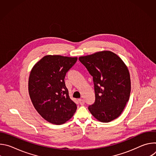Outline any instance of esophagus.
<instances>
[{
	"label": "esophagus",
	"instance_id": "34e87169",
	"mask_svg": "<svg viewBox=\"0 0 156 156\" xmlns=\"http://www.w3.org/2000/svg\"><path fill=\"white\" fill-rule=\"evenodd\" d=\"M78 101H79V103L80 104V105H83L84 104V100L83 99H78Z\"/></svg>",
	"mask_w": 156,
	"mask_h": 156
}]
</instances>
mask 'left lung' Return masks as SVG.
Returning <instances> with one entry per match:
<instances>
[{
	"label": "left lung",
	"mask_w": 156,
	"mask_h": 156,
	"mask_svg": "<svg viewBox=\"0 0 156 156\" xmlns=\"http://www.w3.org/2000/svg\"><path fill=\"white\" fill-rule=\"evenodd\" d=\"M93 77L95 102L88 107L91 114L101 122H110L119 117L131 91L128 69L115 53L103 51L79 57Z\"/></svg>",
	"instance_id": "left-lung-1"
}]
</instances>
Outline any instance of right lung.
<instances>
[{"instance_id": "1", "label": "right lung", "mask_w": 156, "mask_h": 156, "mask_svg": "<svg viewBox=\"0 0 156 156\" xmlns=\"http://www.w3.org/2000/svg\"><path fill=\"white\" fill-rule=\"evenodd\" d=\"M77 59L48 55L31 69L28 80L31 102L40 115L49 123L63 124L76 112L77 105L70 98L64 79Z\"/></svg>"}]
</instances>
